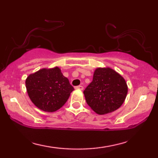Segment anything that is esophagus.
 Listing matches in <instances>:
<instances>
[{
    "label": "esophagus",
    "mask_w": 158,
    "mask_h": 158,
    "mask_svg": "<svg viewBox=\"0 0 158 158\" xmlns=\"http://www.w3.org/2000/svg\"><path fill=\"white\" fill-rule=\"evenodd\" d=\"M75 89H77V90H83V87L82 85H78V86H76V87L75 88Z\"/></svg>",
    "instance_id": "1"
}]
</instances>
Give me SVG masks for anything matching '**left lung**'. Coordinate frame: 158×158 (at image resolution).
<instances>
[{"mask_svg":"<svg viewBox=\"0 0 158 158\" xmlns=\"http://www.w3.org/2000/svg\"><path fill=\"white\" fill-rule=\"evenodd\" d=\"M128 86L124 77L110 68H98L93 81L83 91L85 101L99 115L114 112L126 98Z\"/></svg>","mask_w":158,"mask_h":158,"instance_id":"left-lung-1","label":"left lung"}]
</instances>
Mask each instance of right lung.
<instances>
[{
  "instance_id": "right-lung-1",
  "label": "right lung",
  "mask_w": 158,
  "mask_h": 158,
  "mask_svg": "<svg viewBox=\"0 0 158 158\" xmlns=\"http://www.w3.org/2000/svg\"><path fill=\"white\" fill-rule=\"evenodd\" d=\"M25 83L32 103L38 109L46 112L60 109L74 90L59 67L40 69L30 74Z\"/></svg>"
}]
</instances>
